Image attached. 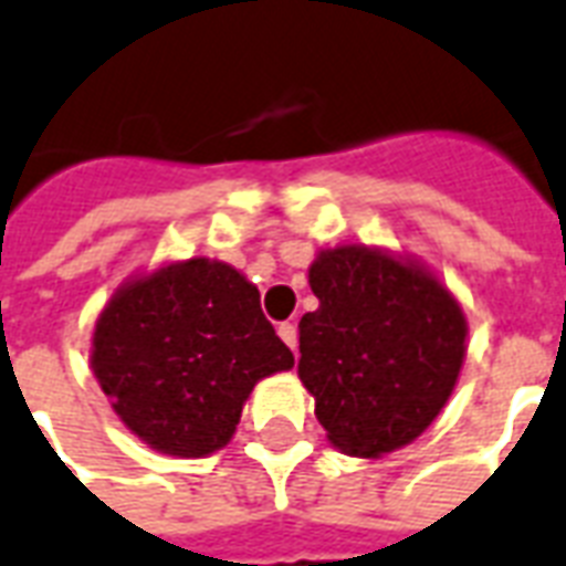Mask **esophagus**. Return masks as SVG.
Here are the masks:
<instances>
[{
    "label": "esophagus",
    "mask_w": 566,
    "mask_h": 566,
    "mask_svg": "<svg viewBox=\"0 0 566 566\" xmlns=\"http://www.w3.org/2000/svg\"><path fill=\"white\" fill-rule=\"evenodd\" d=\"M279 338H282L293 353H296V344H300V332H296V326H293L291 321L279 323Z\"/></svg>",
    "instance_id": "obj_1"
}]
</instances>
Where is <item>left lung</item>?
<instances>
[{
	"instance_id": "1",
	"label": "left lung",
	"mask_w": 566,
	"mask_h": 566,
	"mask_svg": "<svg viewBox=\"0 0 566 566\" xmlns=\"http://www.w3.org/2000/svg\"><path fill=\"white\" fill-rule=\"evenodd\" d=\"M308 284L321 305L300 321V379L332 446L379 457L421 437L463 368L460 302L368 245L321 252Z\"/></svg>"
}]
</instances>
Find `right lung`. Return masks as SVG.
<instances>
[{
	"label": "right lung",
	"instance_id": "add662e5",
	"mask_svg": "<svg viewBox=\"0 0 566 566\" xmlns=\"http://www.w3.org/2000/svg\"><path fill=\"white\" fill-rule=\"evenodd\" d=\"M92 368L142 442L205 457L231 442L254 382L293 368V353L245 275L189 258L112 296L94 326Z\"/></svg>",
	"mask_w": 566,
	"mask_h": 566
}]
</instances>
